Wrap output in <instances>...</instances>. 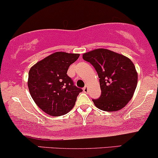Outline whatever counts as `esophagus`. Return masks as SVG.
I'll return each mask as SVG.
<instances>
[{
    "label": "esophagus",
    "instance_id": "esophagus-1",
    "mask_svg": "<svg viewBox=\"0 0 158 158\" xmlns=\"http://www.w3.org/2000/svg\"><path fill=\"white\" fill-rule=\"evenodd\" d=\"M83 90H84V93H87L88 92V86H85L84 88H83Z\"/></svg>",
    "mask_w": 158,
    "mask_h": 158
}]
</instances>
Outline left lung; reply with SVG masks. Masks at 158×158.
I'll return each instance as SVG.
<instances>
[{
	"label": "left lung",
	"mask_w": 158,
	"mask_h": 158,
	"mask_svg": "<svg viewBox=\"0 0 158 158\" xmlns=\"http://www.w3.org/2000/svg\"><path fill=\"white\" fill-rule=\"evenodd\" d=\"M98 73L102 95L93 102L98 109L118 111L132 98L138 75L133 62L127 56L108 49L98 48L83 54Z\"/></svg>",
	"instance_id": "8db88e82"
}]
</instances>
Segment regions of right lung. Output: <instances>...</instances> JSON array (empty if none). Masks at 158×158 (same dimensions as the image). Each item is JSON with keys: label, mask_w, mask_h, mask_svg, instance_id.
<instances>
[{"label": "right lung", "mask_w": 158, "mask_h": 158, "mask_svg": "<svg viewBox=\"0 0 158 158\" xmlns=\"http://www.w3.org/2000/svg\"><path fill=\"white\" fill-rule=\"evenodd\" d=\"M79 56V54L58 51L39 61L30 69V93L36 105L47 114L63 116L74 107L82 89L74 86L67 71Z\"/></svg>", "instance_id": "right-lung-1"}]
</instances>
